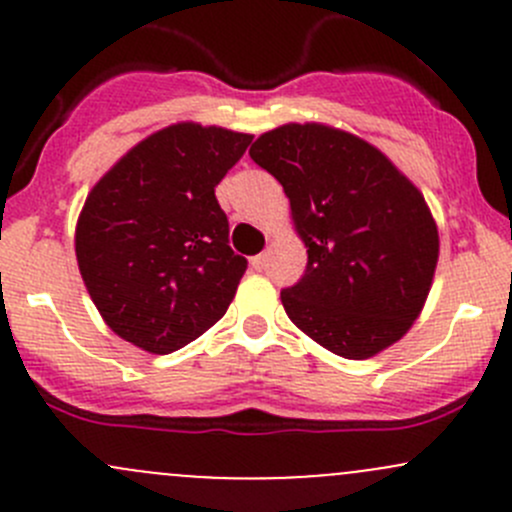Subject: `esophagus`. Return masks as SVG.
Wrapping results in <instances>:
<instances>
[{
  "label": "esophagus",
  "instance_id": "obj_1",
  "mask_svg": "<svg viewBox=\"0 0 512 512\" xmlns=\"http://www.w3.org/2000/svg\"><path fill=\"white\" fill-rule=\"evenodd\" d=\"M267 260H270V252H260V255L252 257L250 262H252V267H255V270H265Z\"/></svg>",
  "mask_w": 512,
  "mask_h": 512
}]
</instances>
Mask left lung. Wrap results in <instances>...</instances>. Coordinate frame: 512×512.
I'll use <instances>...</instances> for the list:
<instances>
[{
	"label": "left lung",
	"mask_w": 512,
	"mask_h": 512,
	"mask_svg": "<svg viewBox=\"0 0 512 512\" xmlns=\"http://www.w3.org/2000/svg\"><path fill=\"white\" fill-rule=\"evenodd\" d=\"M250 158L285 188L307 270L282 289L287 317L344 359L399 342L421 312L438 262L426 200L389 158L352 133L287 123Z\"/></svg>",
	"instance_id": "obj_1"
}]
</instances>
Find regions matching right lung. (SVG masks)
<instances>
[{
  "label": "right lung",
  "instance_id": "right-lung-1",
  "mask_svg": "<svg viewBox=\"0 0 512 512\" xmlns=\"http://www.w3.org/2000/svg\"><path fill=\"white\" fill-rule=\"evenodd\" d=\"M252 136L175 123L126 153L86 198L76 260L108 327L170 354L227 312L247 260L230 247L215 185Z\"/></svg>",
  "mask_w": 512,
  "mask_h": 512
}]
</instances>
